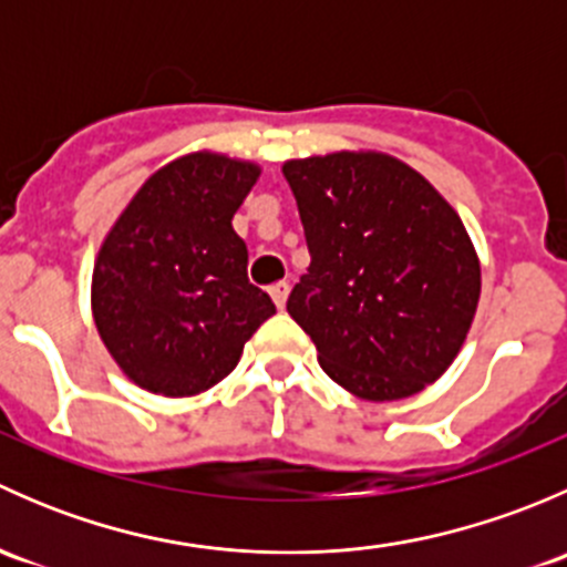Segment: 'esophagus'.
Returning a JSON list of instances; mask_svg holds the SVG:
<instances>
[{
  "label": "esophagus",
  "mask_w": 567,
  "mask_h": 567,
  "mask_svg": "<svg viewBox=\"0 0 567 567\" xmlns=\"http://www.w3.org/2000/svg\"><path fill=\"white\" fill-rule=\"evenodd\" d=\"M268 293H271L274 305L279 307V310H285V301H288V293H290V285L288 282H277L268 288Z\"/></svg>",
  "instance_id": "34e87169"
}]
</instances>
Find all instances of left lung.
I'll list each match as a JSON object with an SVG mask.
<instances>
[{"instance_id": "obj_1", "label": "left lung", "mask_w": 567, "mask_h": 567, "mask_svg": "<svg viewBox=\"0 0 567 567\" xmlns=\"http://www.w3.org/2000/svg\"><path fill=\"white\" fill-rule=\"evenodd\" d=\"M310 268L288 312L331 381L362 400L425 390L458 357L480 301V260L453 205L386 153L282 167Z\"/></svg>"}]
</instances>
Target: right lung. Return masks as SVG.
<instances>
[{"mask_svg": "<svg viewBox=\"0 0 567 567\" xmlns=\"http://www.w3.org/2000/svg\"><path fill=\"white\" fill-rule=\"evenodd\" d=\"M257 175V164L188 153L147 177L109 230L93 271V318L142 390H210L277 312L249 282L247 244L233 230Z\"/></svg>", "mask_w": 567, "mask_h": 567, "instance_id": "add662e5", "label": "right lung"}]
</instances>
